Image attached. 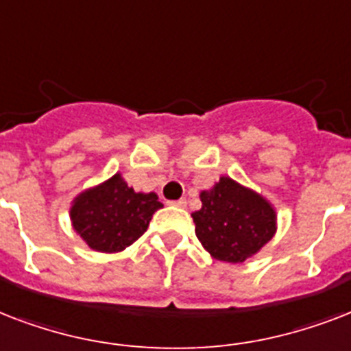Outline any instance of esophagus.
<instances>
[{
  "label": "esophagus",
  "instance_id": "1",
  "mask_svg": "<svg viewBox=\"0 0 351 351\" xmlns=\"http://www.w3.org/2000/svg\"><path fill=\"white\" fill-rule=\"evenodd\" d=\"M172 205H176V206H181V208H184V206H186V199H178V201H172Z\"/></svg>",
  "mask_w": 351,
  "mask_h": 351
}]
</instances>
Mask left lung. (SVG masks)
Segmentation results:
<instances>
[{
    "mask_svg": "<svg viewBox=\"0 0 351 351\" xmlns=\"http://www.w3.org/2000/svg\"><path fill=\"white\" fill-rule=\"evenodd\" d=\"M201 208L192 213L195 236L210 256L241 263L256 254L276 232L273 205L230 178H219L199 194Z\"/></svg>",
    "mask_w": 351,
    "mask_h": 351,
    "instance_id": "left-lung-1",
    "label": "left lung"
}]
</instances>
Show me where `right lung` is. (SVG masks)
Returning a JSON list of instances; mask_svg holds the SVG:
<instances>
[{"mask_svg":"<svg viewBox=\"0 0 351 351\" xmlns=\"http://www.w3.org/2000/svg\"><path fill=\"white\" fill-rule=\"evenodd\" d=\"M162 203L128 186L121 173L86 190L71 205L73 229L93 251L119 252L145 234Z\"/></svg>","mask_w":351,"mask_h":351,"instance_id":"right-lung-1","label":"right lung"}]
</instances>
